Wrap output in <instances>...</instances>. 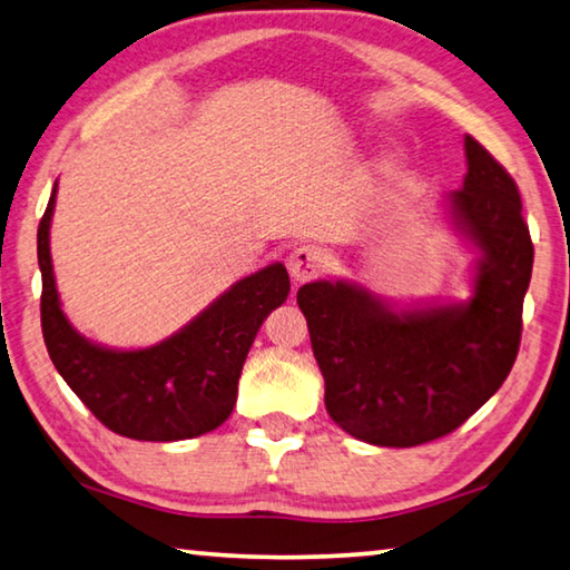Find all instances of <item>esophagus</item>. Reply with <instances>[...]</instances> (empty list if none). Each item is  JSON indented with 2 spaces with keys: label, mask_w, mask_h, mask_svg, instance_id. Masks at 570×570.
Segmentation results:
<instances>
[{
  "label": "esophagus",
  "mask_w": 570,
  "mask_h": 570,
  "mask_svg": "<svg viewBox=\"0 0 570 570\" xmlns=\"http://www.w3.org/2000/svg\"><path fill=\"white\" fill-rule=\"evenodd\" d=\"M327 267V253L317 245H301L293 249L291 259H287V269L295 279L307 283V279H315L325 273Z\"/></svg>",
  "instance_id": "obj_1"
}]
</instances>
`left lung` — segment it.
<instances>
[{
	"label": "left lung",
	"instance_id": "left-lung-1",
	"mask_svg": "<svg viewBox=\"0 0 570 570\" xmlns=\"http://www.w3.org/2000/svg\"><path fill=\"white\" fill-rule=\"evenodd\" d=\"M468 175L448 195L453 225L483 253L473 297L395 313L351 283L297 291L325 407L353 438L385 448L461 428L511 373L523 333L533 243L508 169L465 135Z\"/></svg>",
	"mask_w": 570,
	"mask_h": 570
}]
</instances>
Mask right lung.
I'll use <instances>...</instances> for the list:
<instances>
[{
    "label": "right lung",
    "instance_id": "obj_1",
    "mask_svg": "<svg viewBox=\"0 0 570 570\" xmlns=\"http://www.w3.org/2000/svg\"><path fill=\"white\" fill-rule=\"evenodd\" d=\"M57 183L37 229L42 269V335L57 373L99 423L135 441H185L233 413L245 357L265 317L291 293L275 263L239 279L183 331L145 351H109L79 335L59 307L49 257Z\"/></svg>",
    "mask_w": 570,
    "mask_h": 570
}]
</instances>
